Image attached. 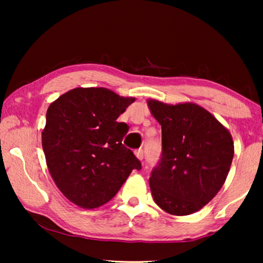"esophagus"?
I'll return each instance as SVG.
<instances>
[{
	"label": "esophagus",
	"instance_id": "esophagus-1",
	"mask_svg": "<svg viewBox=\"0 0 263 263\" xmlns=\"http://www.w3.org/2000/svg\"><path fill=\"white\" fill-rule=\"evenodd\" d=\"M135 156L138 157V159H140V160H142L143 159V157H145V154H143V149H138V151H135Z\"/></svg>",
	"mask_w": 263,
	"mask_h": 263
}]
</instances>
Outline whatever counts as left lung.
<instances>
[{"mask_svg": "<svg viewBox=\"0 0 263 263\" xmlns=\"http://www.w3.org/2000/svg\"><path fill=\"white\" fill-rule=\"evenodd\" d=\"M161 125V156L151 172L156 203L174 215L201 210L217 195L228 177L233 141L224 125L196 104L167 105L148 100Z\"/></svg>", "mask_w": 263, "mask_h": 263, "instance_id": "8db88e82", "label": "left lung"}]
</instances>
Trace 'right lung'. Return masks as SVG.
<instances>
[{
  "mask_svg": "<svg viewBox=\"0 0 263 263\" xmlns=\"http://www.w3.org/2000/svg\"><path fill=\"white\" fill-rule=\"evenodd\" d=\"M103 87L74 88L46 111L42 134L50 175L64 196L97 208L116 195L141 163L122 143L129 125L117 118L134 102Z\"/></svg>",
  "mask_w": 263,
  "mask_h": 263,
  "instance_id": "add662e5",
  "label": "right lung"
}]
</instances>
